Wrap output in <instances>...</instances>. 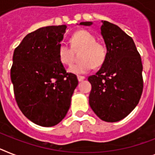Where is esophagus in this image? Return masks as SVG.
Wrapping results in <instances>:
<instances>
[{"instance_id": "esophagus-1", "label": "esophagus", "mask_w": 155, "mask_h": 155, "mask_svg": "<svg viewBox=\"0 0 155 155\" xmlns=\"http://www.w3.org/2000/svg\"><path fill=\"white\" fill-rule=\"evenodd\" d=\"M85 78L84 76H78V79L79 81H83Z\"/></svg>"}]
</instances>
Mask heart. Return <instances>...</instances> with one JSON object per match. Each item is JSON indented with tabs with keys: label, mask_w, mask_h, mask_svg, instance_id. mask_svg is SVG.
I'll return each mask as SVG.
<instances>
[{
	"label": "heart",
	"mask_w": 155,
	"mask_h": 155,
	"mask_svg": "<svg viewBox=\"0 0 155 155\" xmlns=\"http://www.w3.org/2000/svg\"><path fill=\"white\" fill-rule=\"evenodd\" d=\"M96 40V37L86 30H80L73 35L72 47L74 49L82 48L81 53V59L82 60L70 66V73L85 74L93 69V64L100 66L104 63L107 56V48L103 43ZM72 47L66 43H62L58 47V58L63 65L70 66L73 62Z\"/></svg>",
	"instance_id": "1"
}]
</instances>
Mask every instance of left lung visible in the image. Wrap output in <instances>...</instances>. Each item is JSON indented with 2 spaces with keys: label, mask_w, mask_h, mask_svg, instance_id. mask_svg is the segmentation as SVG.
Segmentation results:
<instances>
[{
  "label": "left lung",
  "mask_w": 155,
  "mask_h": 155,
  "mask_svg": "<svg viewBox=\"0 0 155 155\" xmlns=\"http://www.w3.org/2000/svg\"><path fill=\"white\" fill-rule=\"evenodd\" d=\"M101 30L107 47L101 68L88 78L92 85L89 105L101 120L117 122L139 103L143 89V64L132 38L117 25L102 21ZM89 26L92 22H81Z\"/></svg>",
  "instance_id": "8db88e82"
}]
</instances>
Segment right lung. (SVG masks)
Returning <instances> with one entry per match:
<instances>
[{"label":"right lung","mask_w":155,"mask_h":155,"mask_svg":"<svg viewBox=\"0 0 155 155\" xmlns=\"http://www.w3.org/2000/svg\"><path fill=\"white\" fill-rule=\"evenodd\" d=\"M66 25L40 28L24 37L13 54L11 80L17 105L31 122L58 124L68 112L77 76L58 58Z\"/></svg>","instance_id":"1"}]
</instances>
